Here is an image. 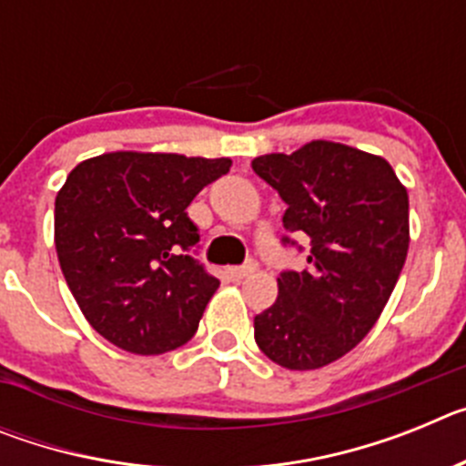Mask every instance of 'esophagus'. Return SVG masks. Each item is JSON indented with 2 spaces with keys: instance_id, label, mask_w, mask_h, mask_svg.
<instances>
[{
  "instance_id": "34e87169",
  "label": "esophagus",
  "mask_w": 466,
  "mask_h": 466,
  "mask_svg": "<svg viewBox=\"0 0 466 466\" xmlns=\"http://www.w3.org/2000/svg\"><path fill=\"white\" fill-rule=\"evenodd\" d=\"M254 270H257V263L249 261V263H245V266H236V268H228V278L236 279V282H240V279H245L247 275H252Z\"/></svg>"
}]
</instances>
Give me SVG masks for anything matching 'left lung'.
Segmentation results:
<instances>
[{"label": "left lung", "mask_w": 466, "mask_h": 466, "mask_svg": "<svg viewBox=\"0 0 466 466\" xmlns=\"http://www.w3.org/2000/svg\"><path fill=\"white\" fill-rule=\"evenodd\" d=\"M252 167L287 203L284 228L310 240L306 268L282 270L278 300L254 317V339L289 371L322 369L371 331L392 294L409 254V193L385 158L324 139Z\"/></svg>", "instance_id": "left-lung-1"}]
</instances>
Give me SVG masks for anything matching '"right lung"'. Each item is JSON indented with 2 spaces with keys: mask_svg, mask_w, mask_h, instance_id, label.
<instances>
[{
  "mask_svg": "<svg viewBox=\"0 0 466 466\" xmlns=\"http://www.w3.org/2000/svg\"><path fill=\"white\" fill-rule=\"evenodd\" d=\"M230 158L114 151L69 172L56 198V249L69 291L102 339L163 355L198 331L219 279L193 257L187 208Z\"/></svg>",
  "mask_w": 466,
  "mask_h": 466,
  "instance_id": "obj_1",
  "label": "right lung"
}]
</instances>
